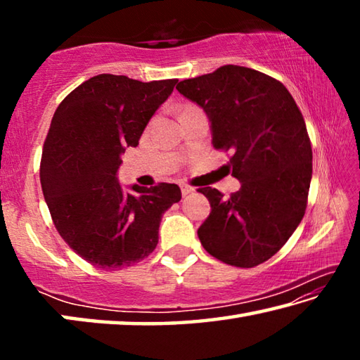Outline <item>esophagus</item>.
<instances>
[{"instance_id": "esophagus-1", "label": "esophagus", "mask_w": 360, "mask_h": 360, "mask_svg": "<svg viewBox=\"0 0 360 360\" xmlns=\"http://www.w3.org/2000/svg\"><path fill=\"white\" fill-rule=\"evenodd\" d=\"M181 192H182V195H184V197H186V195L193 192V187L186 186V184H181Z\"/></svg>"}]
</instances>
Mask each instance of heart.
Listing matches in <instances>:
<instances>
[{
    "mask_svg": "<svg viewBox=\"0 0 360 360\" xmlns=\"http://www.w3.org/2000/svg\"><path fill=\"white\" fill-rule=\"evenodd\" d=\"M187 109H188V108H187Z\"/></svg>",
    "mask_w": 360,
    "mask_h": 360,
    "instance_id": "heart-1",
    "label": "heart"
}]
</instances>
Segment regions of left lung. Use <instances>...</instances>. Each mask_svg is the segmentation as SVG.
<instances>
[{
  "instance_id": "left-lung-1",
  "label": "left lung",
  "mask_w": 360,
  "mask_h": 360,
  "mask_svg": "<svg viewBox=\"0 0 360 360\" xmlns=\"http://www.w3.org/2000/svg\"><path fill=\"white\" fill-rule=\"evenodd\" d=\"M176 89L208 115L212 146L231 152L227 167L241 182L229 198L198 188L211 205L198 238L224 264L259 265L285 245L307 210L313 150L300 109L276 79L236 65Z\"/></svg>"
}]
</instances>
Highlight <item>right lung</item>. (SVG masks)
<instances>
[{
	"instance_id": "right-lung-1",
	"label": "right lung",
	"mask_w": 360,
	"mask_h": 360,
	"mask_svg": "<svg viewBox=\"0 0 360 360\" xmlns=\"http://www.w3.org/2000/svg\"><path fill=\"white\" fill-rule=\"evenodd\" d=\"M176 82L98 75L72 90L52 117L41 158L42 193L66 245L103 270L148 257L163 212L181 200L176 184H133L125 192L117 179L122 154L136 148Z\"/></svg>"
}]
</instances>
